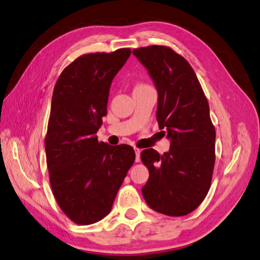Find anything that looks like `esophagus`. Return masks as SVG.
Returning a JSON list of instances; mask_svg holds the SVG:
<instances>
[{
    "instance_id": "obj_1",
    "label": "esophagus",
    "mask_w": 260,
    "mask_h": 260,
    "mask_svg": "<svg viewBox=\"0 0 260 260\" xmlns=\"http://www.w3.org/2000/svg\"><path fill=\"white\" fill-rule=\"evenodd\" d=\"M135 152H136V161L140 162V160H141V155H140L141 154V149L135 147Z\"/></svg>"
}]
</instances>
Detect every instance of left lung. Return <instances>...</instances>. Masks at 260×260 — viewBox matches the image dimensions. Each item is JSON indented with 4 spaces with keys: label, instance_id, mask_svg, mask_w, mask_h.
<instances>
[{
    "label": "left lung",
    "instance_id": "8db88e82",
    "mask_svg": "<svg viewBox=\"0 0 260 260\" xmlns=\"http://www.w3.org/2000/svg\"><path fill=\"white\" fill-rule=\"evenodd\" d=\"M132 53L156 86V118L170 140L164 155L153 148L141 153L149 171L143 198L160 214L185 216L206 198L215 166L216 131L208 101L191 65L168 46L151 45Z\"/></svg>",
    "mask_w": 260,
    "mask_h": 260
}]
</instances>
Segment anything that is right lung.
I'll list each match as a JSON object with an SVG mask.
<instances>
[{"instance_id":"1","label":"right lung","mask_w":260,"mask_h":260,"mask_svg":"<svg viewBox=\"0 0 260 260\" xmlns=\"http://www.w3.org/2000/svg\"><path fill=\"white\" fill-rule=\"evenodd\" d=\"M130 54V49H119L82 55L54 86L46 164L54 198L77 224L95 223L111 212L136 159L132 146L99 142L95 136L107 115L112 81Z\"/></svg>"}]
</instances>
